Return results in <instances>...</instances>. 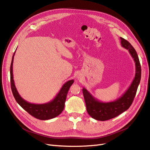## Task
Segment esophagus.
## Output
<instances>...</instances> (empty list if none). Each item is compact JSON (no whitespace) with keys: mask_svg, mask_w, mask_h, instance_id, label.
<instances>
[{"mask_svg":"<svg viewBox=\"0 0 150 150\" xmlns=\"http://www.w3.org/2000/svg\"><path fill=\"white\" fill-rule=\"evenodd\" d=\"M78 78H79V77H78Z\"/></svg>","mask_w":150,"mask_h":150,"instance_id":"34e87169","label":"esophagus"}]
</instances>
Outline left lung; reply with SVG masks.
Returning <instances> with one entry per match:
<instances>
[{
  "label": "left lung",
  "instance_id": "left-lung-1",
  "mask_svg": "<svg viewBox=\"0 0 150 150\" xmlns=\"http://www.w3.org/2000/svg\"><path fill=\"white\" fill-rule=\"evenodd\" d=\"M120 39L121 46L128 50L135 62L134 78L129 87L121 97L108 103L98 100L83 88V93L86 110L89 116L96 120L106 121L114 118L128 110L134 100L140 83L142 69L137 52L128 41L122 38H120Z\"/></svg>",
  "mask_w": 150,
  "mask_h": 150
}]
</instances>
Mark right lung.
Wrapping results in <instances>:
<instances>
[{
  "label": "right lung",
  "instance_id": "obj_1",
  "mask_svg": "<svg viewBox=\"0 0 150 150\" xmlns=\"http://www.w3.org/2000/svg\"><path fill=\"white\" fill-rule=\"evenodd\" d=\"M15 52L13 53L12 59L10 73L12 92L17 103L31 116L40 120H48L59 115L64 110L68 91L73 84L74 80H69L64 83L56 97L50 102L44 104H34L27 101L18 93L13 81L12 66Z\"/></svg>",
  "mask_w": 150,
  "mask_h": 150
}]
</instances>
